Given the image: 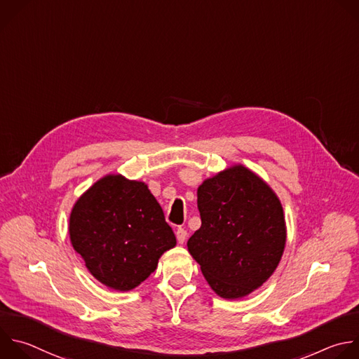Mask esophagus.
Wrapping results in <instances>:
<instances>
[{
    "label": "esophagus",
    "mask_w": 359,
    "mask_h": 359,
    "mask_svg": "<svg viewBox=\"0 0 359 359\" xmlns=\"http://www.w3.org/2000/svg\"><path fill=\"white\" fill-rule=\"evenodd\" d=\"M176 238H177V243L183 244L187 238V231L184 228H177L176 229Z\"/></svg>",
    "instance_id": "34e87169"
}]
</instances>
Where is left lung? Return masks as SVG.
<instances>
[{
	"label": "left lung",
	"instance_id": "obj_1",
	"mask_svg": "<svg viewBox=\"0 0 359 359\" xmlns=\"http://www.w3.org/2000/svg\"><path fill=\"white\" fill-rule=\"evenodd\" d=\"M201 226L187 248L211 289L240 299L275 272L286 244L283 208L273 190L243 165L207 179L197 190Z\"/></svg>",
	"mask_w": 359,
	"mask_h": 359
}]
</instances>
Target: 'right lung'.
<instances>
[{
    "label": "right lung",
    "mask_w": 359,
    "mask_h": 359,
    "mask_svg": "<svg viewBox=\"0 0 359 359\" xmlns=\"http://www.w3.org/2000/svg\"><path fill=\"white\" fill-rule=\"evenodd\" d=\"M70 241L90 273L107 287L127 292L158 266L176 245L162 207L142 182L108 175L74 204Z\"/></svg>",
    "instance_id": "obj_1"
}]
</instances>
